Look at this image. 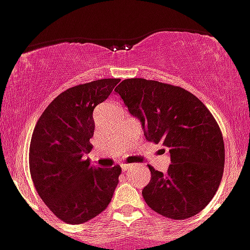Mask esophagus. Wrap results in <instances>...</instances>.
I'll return each mask as SVG.
<instances>
[{
    "instance_id": "34e87169",
    "label": "esophagus",
    "mask_w": 250,
    "mask_h": 250,
    "mask_svg": "<svg viewBox=\"0 0 250 250\" xmlns=\"http://www.w3.org/2000/svg\"><path fill=\"white\" fill-rule=\"evenodd\" d=\"M121 167H122V171H127V170H129V168H131V167H132V165L123 164V165H121Z\"/></svg>"
}]
</instances>
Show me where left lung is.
Masks as SVG:
<instances>
[{"instance_id": "8db88e82", "label": "left lung", "mask_w": 250, "mask_h": 250, "mask_svg": "<svg viewBox=\"0 0 250 250\" xmlns=\"http://www.w3.org/2000/svg\"><path fill=\"white\" fill-rule=\"evenodd\" d=\"M142 123L147 141L162 143L171 165L151 171L142 190L147 205L173 220L196 215L211 201L224 172V140L205 104L181 86L132 78L114 89Z\"/></svg>"}]
</instances>
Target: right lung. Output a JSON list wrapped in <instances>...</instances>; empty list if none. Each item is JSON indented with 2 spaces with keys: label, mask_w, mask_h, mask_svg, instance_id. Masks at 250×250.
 Listing matches in <instances>:
<instances>
[{
  "label": "right lung",
  "mask_w": 250,
  "mask_h": 250,
  "mask_svg": "<svg viewBox=\"0 0 250 250\" xmlns=\"http://www.w3.org/2000/svg\"><path fill=\"white\" fill-rule=\"evenodd\" d=\"M119 79H99L62 92L39 118L30 143L31 179L39 196L60 220L82 224L107 209L121 166L90 165L93 110L109 97Z\"/></svg>",
  "instance_id": "obj_1"
}]
</instances>
